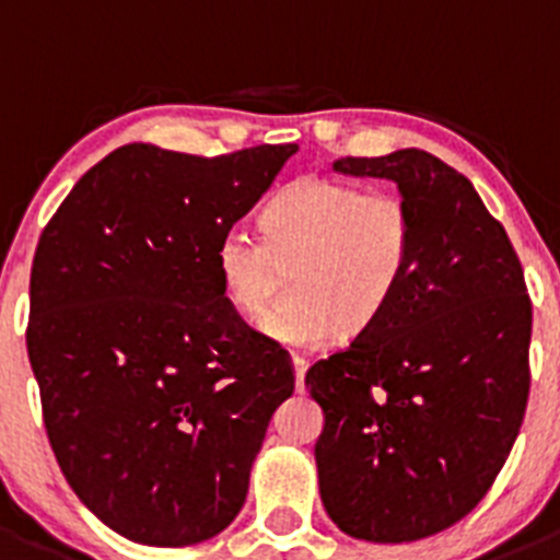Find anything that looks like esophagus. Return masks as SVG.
I'll list each match as a JSON object with an SVG mask.
<instances>
[{"label": "esophagus", "instance_id": "1", "mask_svg": "<svg viewBox=\"0 0 560 560\" xmlns=\"http://www.w3.org/2000/svg\"><path fill=\"white\" fill-rule=\"evenodd\" d=\"M291 368H294L296 393H303V389H305V370H308V361H305L303 355H294V359H291Z\"/></svg>", "mask_w": 560, "mask_h": 560}]
</instances>
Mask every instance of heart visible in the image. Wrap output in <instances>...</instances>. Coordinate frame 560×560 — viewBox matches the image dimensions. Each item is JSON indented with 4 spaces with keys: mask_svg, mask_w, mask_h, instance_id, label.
Masks as SVG:
<instances>
[{
    "mask_svg": "<svg viewBox=\"0 0 560 560\" xmlns=\"http://www.w3.org/2000/svg\"><path fill=\"white\" fill-rule=\"evenodd\" d=\"M415 226L393 190L350 182L300 179L264 215V235L226 226L212 249L226 303L244 316L266 308L283 266L294 264V294L260 319L269 339L289 348H325L348 330L373 325L412 260Z\"/></svg>",
    "mask_w": 560,
    "mask_h": 560,
    "instance_id": "1",
    "label": "heart"
}]
</instances>
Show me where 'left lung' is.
Returning <instances> with one entry per match:
<instances>
[{
    "instance_id": "8db88e82",
    "label": "left lung",
    "mask_w": 560,
    "mask_h": 560,
    "mask_svg": "<svg viewBox=\"0 0 560 560\" xmlns=\"http://www.w3.org/2000/svg\"><path fill=\"white\" fill-rule=\"evenodd\" d=\"M334 171L393 179L415 244L384 314L305 373L325 412L319 491L348 536L418 541L468 516L516 443L533 305L511 237L463 173L418 148Z\"/></svg>"
}]
</instances>
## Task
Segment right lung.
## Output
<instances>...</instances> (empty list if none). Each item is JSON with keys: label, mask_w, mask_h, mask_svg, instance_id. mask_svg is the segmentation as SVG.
Masks as SVG:
<instances>
[{"label": "right lung", "mask_w": 560, "mask_h": 560, "mask_svg": "<svg viewBox=\"0 0 560 560\" xmlns=\"http://www.w3.org/2000/svg\"><path fill=\"white\" fill-rule=\"evenodd\" d=\"M294 153L131 142L83 173L38 237L27 355L49 446L78 499L131 541L224 530L294 393L285 350L226 303L212 264Z\"/></svg>", "instance_id": "add662e5"}]
</instances>
